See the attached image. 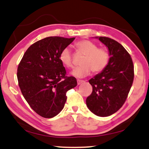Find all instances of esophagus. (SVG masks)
Segmentation results:
<instances>
[{
  "instance_id": "obj_1",
  "label": "esophagus",
  "mask_w": 149,
  "mask_h": 149,
  "mask_svg": "<svg viewBox=\"0 0 149 149\" xmlns=\"http://www.w3.org/2000/svg\"><path fill=\"white\" fill-rule=\"evenodd\" d=\"M77 85H80V84H81L82 83H84V82H85V81L84 80H80V79H77Z\"/></svg>"
}]
</instances>
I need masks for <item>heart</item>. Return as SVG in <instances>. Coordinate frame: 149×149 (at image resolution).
Instances as JSON below:
<instances>
[{
  "label": "heart",
  "instance_id": "heart-1",
  "mask_svg": "<svg viewBox=\"0 0 149 149\" xmlns=\"http://www.w3.org/2000/svg\"><path fill=\"white\" fill-rule=\"evenodd\" d=\"M77 51L84 55L80 67L77 68L72 72V75L76 77H84L90 74H99L107 68L110 60V54L105 48L99 47L95 42L89 40H81L75 43ZM62 64L68 68L73 67L72 56L69 48H64L59 55Z\"/></svg>",
  "mask_w": 149,
  "mask_h": 149
}]
</instances>
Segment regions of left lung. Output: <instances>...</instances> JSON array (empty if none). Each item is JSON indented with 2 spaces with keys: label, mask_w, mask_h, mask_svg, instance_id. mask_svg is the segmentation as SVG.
I'll return each mask as SVG.
<instances>
[{
  "label": "left lung",
  "mask_w": 149,
  "mask_h": 149,
  "mask_svg": "<svg viewBox=\"0 0 149 149\" xmlns=\"http://www.w3.org/2000/svg\"><path fill=\"white\" fill-rule=\"evenodd\" d=\"M99 39L108 47L110 60L104 71L89 81L93 91L86 104L93 114L106 117L124 104L133 84L134 66L130 54L120 43L107 37Z\"/></svg>",
  "instance_id": "left-lung-1"
}]
</instances>
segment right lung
<instances>
[{
  "label": "right lung",
  "mask_w": 149,
  "mask_h": 149,
  "mask_svg": "<svg viewBox=\"0 0 149 149\" xmlns=\"http://www.w3.org/2000/svg\"><path fill=\"white\" fill-rule=\"evenodd\" d=\"M75 39L49 37L31 45L17 67L19 87L37 114L45 118L58 114L66 101L68 91L77 86L74 77L65 75L60 52Z\"/></svg>",
  "instance_id": "obj_1"
}]
</instances>
